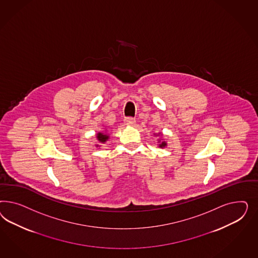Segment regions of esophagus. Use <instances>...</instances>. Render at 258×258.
Returning a JSON list of instances; mask_svg holds the SVG:
<instances>
[{
  "label": "esophagus",
  "instance_id": "34e87169",
  "mask_svg": "<svg viewBox=\"0 0 258 258\" xmlns=\"http://www.w3.org/2000/svg\"><path fill=\"white\" fill-rule=\"evenodd\" d=\"M125 125H134L136 123V120L133 117H126L125 118Z\"/></svg>",
  "mask_w": 258,
  "mask_h": 258
}]
</instances>
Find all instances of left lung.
Listing matches in <instances>:
<instances>
[{
    "label": "left lung",
    "mask_w": 258,
    "mask_h": 258,
    "mask_svg": "<svg viewBox=\"0 0 258 258\" xmlns=\"http://www.w3.org/2000/svg\"><path fill=\"white\" fill-rule=\"evenodd\" d=\"M158 143H160V144H159V147H160V148H164V147H166V145H167L166 142H164V141H162V142H161V141H158Z\"/></svg>",
    "instance_id": "left-lung-1"
}]
</instances>
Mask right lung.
<instances>
[{"mask_svg":"<svg viewBox=\"0 0 258 258\" xmlns=\"http://www.w3.org/2000/svg\"><path fill=\"white\" fill-rule=\"evenodd\" d=\"M109 136L107 133H98L96 134V138H97V140H98L100 144H104L105 142H107L108 139H109ZM96 146L98 147V145H96Z\"/></svg>","mask_w":258,"mask_h":258,"instance_id":"add662e5","label":"right lung"}]
</instances>
